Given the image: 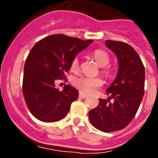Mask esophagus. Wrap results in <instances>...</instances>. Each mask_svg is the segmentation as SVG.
Wrapping results in <instances>:
<instances>
[{
	"label": "esophagus",
	"mask_w": 158,
	"mask_h": 158,
	"mask_svg": "<svg viewBox=\"0 0 158 158\" xmlns=\"http://www.w3.org/2000/svg\"><path fill=\"white\" fill-rule=\"evenodd\" d=\"M86 95L85 94H84V93H79V98H81V99H85L86 97Z\"/></svg>",
	"instance_id": "obj_1"
}]
</instances>
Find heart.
I'll return each instance as SVG.
<instances>
[{
  "mask_svg": "<svg viewBox=\"0 0 158 158\" xmlns=\"http://www.w3.org/2000/svg\"><path fill=\"white\" fill-rule=\"evenodd\" d=\"M93 58L96 61L97 64L100 66L104 67L109 63L110 56L106 51L103 50H96L93 54ZM79 67V59L77 57H75L71 62V69L73 70H77ZM107 72V70H104ZM73 83L75 87L78 89L81 93H92L102 85V80L99 77H93L80 76L75 77L73 80Z\"/></svg>",
  "mask_w": 158,
  "mask_h": 158,
  "instance_id": "heart-1",
  "label": "heart"
}]
</instances>
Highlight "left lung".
Listing matches in <instances>:
<instances>
[{"label":"left lung","instance_id":"8db88e82","mask_svg":"<svg viewBox=\"0 0 158 158\" xmlns=\"http://www.w3.org/2000/svg\"><path fill=\"white\" fill-rule=\"evenodd\" d=\"M105 45L116 55L118 73L106 90L109 97L100 99L89 117L96 129L113 132L126 127L136 115L144 95L145 68L138 53L127 43L106 40Z\"/></svg>","mask_w":158,"mask_h":158}]
</instances>
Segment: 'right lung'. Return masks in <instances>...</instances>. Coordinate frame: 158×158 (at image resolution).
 <instances>
[{"instance_id":"add662e5","label":"right lung","mask_w":158,"mask_h":158,"mask_svg":"<svg viewBox=\"0 0 158 158\" xmlns=\"http://www.w3.org/2000/svg\"><path fill=\"white\" fill-rule=\"evenodd\" d=\"M93 42L57 34L32 47L24 65L23 94L29 111L39 120L56 122L69 112L78 91L70 85L59 91L54 83L65 78L73 59Z\"/></svg>"}]
</instances>
